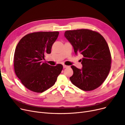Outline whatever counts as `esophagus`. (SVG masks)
Returning a JSON list of instances; mask_svg holds the SVG:
<instances>
[{
	"mask_svg": "<svg viewBox=\"0 0 125 125\" xmlns=\"http://www.w3.org/2000/svg\"><path fill=\"white\" fill-rule=\"evenodd\" d=\"M63 68H67L69 67V66H67V65H63Z\"/></svg>",
	"mask_w": 125,
	"mask_h": 125,
	"instance_id": "1",
	"label": "esophagus"
}]
</instances>
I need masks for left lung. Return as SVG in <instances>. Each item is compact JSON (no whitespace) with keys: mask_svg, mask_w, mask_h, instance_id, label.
Segmentation results:
<instances>
[{"mask_svg":"<svg viewBox=\"0 0 125 125\" xmlns=\"http://www.w3.org/2000/svg\"><path fill=\"white\" fill-rule=\"evenodd\" d=\"M65 36L73 45L75 54L80 52L83 56L81 69L71 66L73 71L71 82L85 91L97 88L106 79L111 67L106 41L99 33L89 29L66 31Z\"/></svg>","mask_w":125,"mask_h":125,"instance_id":"obj_1","label":"left lung"}]
</instances>
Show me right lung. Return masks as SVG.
<instances>
[{
	"mask_svg": "<svg viewBox=\"0 0 125 125\" xmlns=\"http://www.w3.org/2000/svg\"><path fill=\"white\" fill-rule=\"evenodd\" d=\"M59 32L28 34L20 40L14 55V69L21 83L29 90L42 93L53 85L63 66H52L43 62L45 55L51 54Z\"/></svg>",
	"mask_w": 125,
	"mask_h": 125,
	"instance_id": "1",
	"label": "right lung"
}]
</instances>
